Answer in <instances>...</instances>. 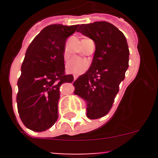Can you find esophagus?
I'll return each mask as SVG.
<instances>
[{"label":"esophagus","instance_id":"esophagus-1","mask_svg":"<svg viewBox=\"0 0 158 158\" xmlns=\"http://www.w3.org/2000/svg\"><path fill=\"white\" fill-rule=\"evenodd\" d=\"M76 79H77V76H74V81L76 80Z\"/></svg>","mask_w":158,"mask_h":158}]
</instances>
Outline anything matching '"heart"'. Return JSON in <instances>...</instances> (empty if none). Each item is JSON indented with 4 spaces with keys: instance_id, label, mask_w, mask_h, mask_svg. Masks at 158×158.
<instances>
[{
    "instance_id": "1",
    "label": "heart",
    "mask_w": 158,
    "mask_h": 158,
    "mask_svg": "<svg viewBox=\"0 0 158 158\" xmlns=\"http://www.w3.org/2000/svg\"><path fill=\"white\" fill-rule=\"evenodd\" d=\"M66 52H64L66 56ZM89 66L88 60L79 57H72L69 59L66 63V70L68 73L74 75H80L83 73Z\"/></svg>"
}]
</instances>
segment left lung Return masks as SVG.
Returning a JSON list of instances; mask_svg holds the SVG:
<instances>
[{
  "label": "left lung",
  "mask_w": 158,
  "mask_h": 158,
  "mask_svg": "<svg viewBox=\"0 0 158 158\" xmlns=\"http://www.w3.org/2000/svg\"><path fill=\"white\" fill-rule=\"evenodd\" d=\"M77 31L95 42V51L90 68L73 83L74 93L88 102L89 118H100L109 112L125 79L128 46L123 33L109 22L81 24Z\"/></svg>",
  "instance_id": "1"
}]
</instances>
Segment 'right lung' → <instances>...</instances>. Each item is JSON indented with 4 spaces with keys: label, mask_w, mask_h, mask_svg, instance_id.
Instances as JSON below:
<instances>
[{
    "label": "right lung",
    "mask_w": 158,
    "mask_h": 158,
    "mask_svg": "<svg viewBox=\"0 0 158 158\" xmlns=\"http://www.w3.org/2000/svg\"><path fill=\"white\" fill-rule=\"evenodd\" d=\"M79 25L47 26L27 49L17 81V109L23 125L34 131H44L58 119L60 86L73 82L65 73L66 40Z\"/></svg>",
    "instance_id": "add662e5"
}]
</instances>
